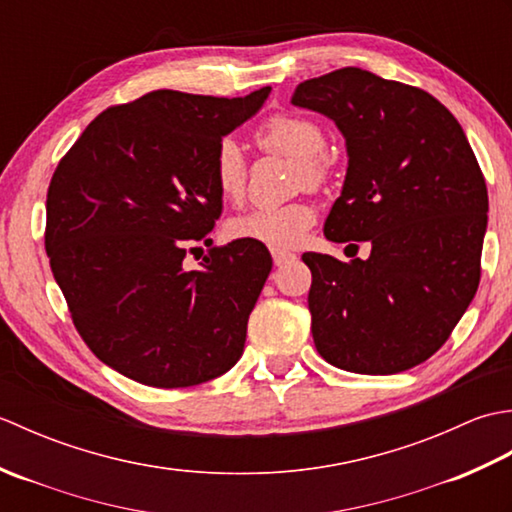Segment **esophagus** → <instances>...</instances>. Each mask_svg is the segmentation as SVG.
Instances as JSON below:
<instances>
[{
    "mask_svg": "<svg viewBox=\"0 0 512 512\" xmlns=\"http://www.w3.org/2000/svg\"><path fill=\"white\" fill-rule=\"evenodd\" d=\"M270 255H273L275 266H284V264L292 262V259H297V255L286 248H270Z\"/></svg>",
    "mask_w": 512,
    "mask_h": 512,
    "instance_id": "esophagus-1",
    "label": "esophagus"
}]
</instances>
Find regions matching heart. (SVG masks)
Returning a JSON list of instances; mask_svg holds the SVG:
<instances>
[{
    "label": "heart",
    "mask_w": 512,
    "mask_h": 512,
    "mask_svg": "<svg viewBox=\"0 0 512 512\" xmlns=\"http://www.w3.org/2000/svg\"><path fill=\"white\" fill-rule=\"evenodd\" d=\"M257 145L295 160V182L308 189H319L328 178V165L323 160V129L306 116L275 114L255 132ZM211 178L217 195L224 202H239L246 193L248 165L242 147L226 138L217 145ZM314 222L312 206L306 202H290L273 209H255L226 222V235L231 239H248L270 248L295 246Z\"/></svg>",
    "instance_id": "b5f03b06"
}]
</instances>
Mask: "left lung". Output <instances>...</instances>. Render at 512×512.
<instances>
[{"label":"left lung","mask_w":512,"mask_h":512,"mask_svg":"<svg viewBox=\"0 0 512 512\" xmlns=\"http://www.w3.org/2000/svg\"><path fill=\"white\" fill-rule=\"evenodd\" d=\"M292 105L345 136L350 160L325 237L372 246L350 264L303 253L314 345L345 372H405L447 343L480 286L482 169L455 116L413 85L341 68L299 83Z\"/></svg>","instance_id":"8db88e82"}]
</instances>
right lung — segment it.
I'll use <instances>...</instances> for the list:
<instances>
[{
	"instance_id": "obj_1",
	"label": "right lung",
	"mask_w": 512,
	"mask_h": 512,
	"mask_svg": "<svg viewBox=\"0 0 512 512\" xmlns=\"http://www.w3.org/2000/svg\"><path fill=\"white\" fill-rule=\"evenodd\" d=\"M149 92L107 107L52 173L46 253L76 332L94 356L149 387H193L244 352L248 314L273 268L264 244L211 245L222 198L211 178L217 145L264 105Z\"/></svg>"
}]
</instances>
